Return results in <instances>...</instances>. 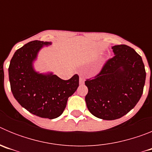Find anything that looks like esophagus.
Instances as JSON below:
<instances>
[{"label":"esophagus","instance_id":"1","mask_svg":"<svg viewBox=\"0 0 152 152\" xmlns=\"http://www.w3.org/2000/svg\"><path fill=\"white\" fill-rule=\"evenodd\" d=\"M79 83H80V84H84V80L82 77H80V79H79Z\"/></svg>","mask_w":152,"mask_h":152}]
</instances>
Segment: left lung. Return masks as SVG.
<instances>
[{"label": "left lung", "mask_w": 152, "mask_h": 152, "mask_svg": "<svg viewBox=\"0 0 152 152\" xmlns=\"http://www.w3.org/2000/svg\"><path fill=\"white\" fill-rule=\"evenodd\" d=\"M114 56L94 78L88 79L85 101L88 110L99 119L123 117L140 100L146 72L142 57L126 45L112 46Z\"/></svg>", "instance_id": "8db88e82"}]
</instances>
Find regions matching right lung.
I'll list each match as a JSON object with an SVG mask.
<instances>
[{
	"mask_svg": "<svg viewBox=\"0 0 152 152\" xmlns=\"http://www.w3.org/2000/svg\"><path fill=\"white\" fill-rule=\"evenodd\" d=\"M51 42H29L17 49L8 68L12 94L23 108L41 118L56 119L62 114L69 96L79 86V77L75 75L69 80L57 75L42 74L34 69L33 62L43 46Z\"/></svg>",
	"mask_w": 152,
	"mask_h": 152,
	"instance_id": "obj_1",
	"label": "right lung"
}]
</instances>
